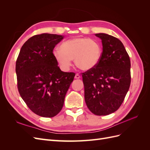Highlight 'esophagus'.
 Returning <instances> with one entry per match:
<instances>
[{"mask_svg": "<svg viewBox=\"0 0 150 150\" xmlns=\"http://www.w3.org/2000/svg\"><path fill=\"white\" fill-rule=\"evenodd\" d=\"M74 78H75V79H79V78H80V76H79V74H76L75 75V76H74Z\"/></svg>", "mask_w": 150, "mask_h": 150, "instance_id": "34e87169", "label": "esophagus"}]
</instances>
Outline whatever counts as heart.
Returning <instances> with one entry per match:
<instances>
[{
    "mask_svg": "<svg viewBox=\"0 0 150 150\" xmlns=\"http://www.w3.org/2000/svg\"><path fill=\"white\" fill-rule=\"evenodd\" d=\"M101 46L98 40L86 38H75L63 42L60 48L53 50V56L63 71H69L74 59L76 66L88 71L99 62L101 56Z\"/></svg>",
    "mask_w": 150,
    "mask_h": 150,
    "instance_id": "b5f03b06",
    "label": "heart"
}]
</instances>
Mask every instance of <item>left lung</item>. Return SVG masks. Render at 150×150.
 <instances>
[{
	"label": "left lung",
	"mask_w": 150,
	"mask_h": 150,
	"mask_svg": "<svg viewBox=\"0 0 150 150\" xmlns=\"http://www.w3.org/2000/svg\"><path fill=\"white\" fill-rule=\"evenodd\" d=\"M95 35L101 39L103 52L96 66L82 73L84 99L93 114L104 116L117 111L124 101L131 83V62L120 40Z\"/></svg>",
	"instance_id": "1"
}]
</instances>
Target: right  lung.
I'll use <instances>...</instances> for the list:
<instances>
[{"instance_id": "add662e5", "label": "right lung", "mask_w": 150, "mask_h": 150, "mask_svg": "<svg viewBox=\"0 0 150 150\" xmlns=\"http://www.w3.org/2000/svg\"><path fill=\"white\" fill-rule=\"evenodd\" d=\"M64 35L44 33L29 38L22 46L16 64L17 88L30 110L42 117L56 116L75 76L62 72L53 56Z\"/></svg>"}]
</instances>
